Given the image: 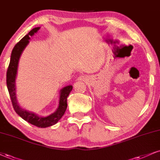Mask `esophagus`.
Returning a JSON list of instances; mask_svg holds the SVG:
<instances>
[{"label": "esophagus", "mask_w": 160, "mask_h": 160, "mask_svg": "<svg viewBox=\"0 0 160 160\" xmlns=\"http://www.w3.org/2000/svg\"><path fill=\"white\" fill-rule=\"evenodd\" d=\"M86 78V76H81L80 77H78V80H81V81H84Z\"/></svg>", "instance_id": "esophagus-1"}]
</instances>
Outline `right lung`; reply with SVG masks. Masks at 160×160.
<instances>
[{
  "label": "right lung",
  "mask_w": 160,
  "mask_h": 160,
  "mask_svg": "<svg viewBox=\"0 0 160 160\" xmlns=\"http://www.w3.org/2000/svg\"><path fill=\"white\" fill-rule=\"evenodd\" d=\"M39 29H40V27H35V28L32 29L28 34L26 35L14 47L13 50L12 51L10 62H9L7 72V85L15 111L23 119L28 122L29 123L38 128H47L56 124L64 114L67 107H68L67 98L68 97L69 94L72 90V87L71 85L67 86L61 90L60 101H59V106L58 109L54 113L51 114V115L47 116V117H41V116H36L35 113H30V112L22 109L18 104L16 96H15V77H16L17 74L18 64L20 56L22 53L23 49L28 44L29 35L32 36Z\"/></svg>",
  "instance_id": "obj_1"
}]
</instances>
